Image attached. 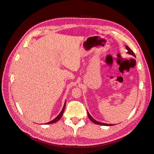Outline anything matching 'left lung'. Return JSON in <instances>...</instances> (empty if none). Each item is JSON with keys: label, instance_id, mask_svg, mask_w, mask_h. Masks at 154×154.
Instances as JSON below:
<instances>
[{"label": "left lung", "instance_id": "obj_1", "mask_svg": "<svg viewBox=\"0 0 154 154\" xmlns=\"http://www.w3.org/2000/svg\"><path fill=\"white\" fill-rule=\"evenodd\" d=\"M126 49H127V53H128V54H131V55H132V56H134V57H136V55H135V54H134V53L133 52V51L130 49L127 45H126ZM87 115H88V118L90 119V120L91 121V122H92L93 123H96V124H97V125H105V126H112V125H113L112 124H106V123H101V122H97V121H96V120H95L94 118H93L92 116L90 115V114L88 113V112L87 111Z\"/></svg>", "mask_w": 154, "mask_h": 154}]
</instances>
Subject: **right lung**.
I'll return each instance as SVG.
<instances>
[{"label": "right lung", "instance_id": "right-lung-1", "mask_svg": "<svg viewBox=\"0 0 154 154\" xmlns=\"http://www.w3.org/2000/svg\"><path fill=\"white\" fill-rule=\"evenodd\" d=\"M66 102H65V104H64V105H63V109H62V111H61V112H60V113L58 114V116H57V118H54L53 120L51 121V122H48V123H45V124H52V123H57V122H58V121H59V119L62 118V115H63V114L65 107H66Z\"/></svg>", "mask_w": 154, "mask_h": 154}]
</instances>
